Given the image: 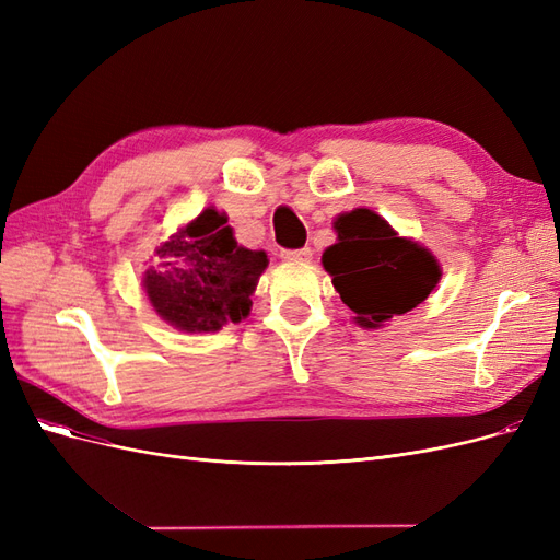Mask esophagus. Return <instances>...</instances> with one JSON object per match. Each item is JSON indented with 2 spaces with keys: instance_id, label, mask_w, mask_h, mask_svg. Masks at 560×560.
Masks as SVG:
<instances>
[{
  "instance_id": "1",
  "label": "esophagus",
  "mask_w": 560,
  "mask_h": 560,
  "mask_svg": "<svg viewBox=\"0 0 560 560\" xmlns=\"http://www.w3.org/2000/svg\"><path fill=\"white\" fill-rule=\"evenodd\" d=\"M280 257H282V261H290V264H308L313 259V249L311 247L282 249Z\"/></svg>"
}]
</instances>
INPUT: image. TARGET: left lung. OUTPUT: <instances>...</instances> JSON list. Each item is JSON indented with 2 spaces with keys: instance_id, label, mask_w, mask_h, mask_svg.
<instances>
[{
  "instance_id": "8db88e82",
  "label": "left lung",
  "mask_w": 560,
  "mask_h": 560,
  "mask_svg": "<svg viewBox=\"0 0 560 560\" xmlns=\"http://www.w3.org/2000/svg\"><path fill=\"white\" fill-rule=\"evenodd\" d=\"M334 229L338 238L322 254V266L364 329H381L411 313L442 278L434 254L411 238H399L374 210L338 214Z\"/></svg>"
}]
</instances>
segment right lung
Wrapping results in <instances>:
<instances>
[{"label":"right lung","instance_id":"add662e5","mask_svg":"<svg viewBox=\"0 0 560 560\" xmlns=\"http://www.w3.org/2000/svg\"><path fill=\"white\" fill-rule=\"evenodd\" d=\"M226 222V212L202 210L156 247V264L144 273L149 303L179 331H219L249 315L268 257L238 245Z\"/></svg>","mask_w":560,"mask_h":560}]
</instances>
